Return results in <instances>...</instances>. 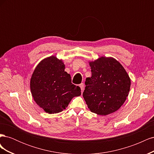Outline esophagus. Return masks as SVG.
<instances>
[{
    "instance_id": "esophagus-1",
    "label": "esophagus",
    "mask_w": 154,
    "mask_h": 154,
    "mask_svg": "<svg viewBox=\"0 0 154 154\" xmlns=\"http://www.w3.org/2000/svg\"><path fill=\"white\" fill-rule=\"evenodd\" d=\"M80 88H81L82 91H83V90H84V84H83V83H81V84H80Z\"/></svg>"
}]
</instances>
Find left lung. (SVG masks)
<instances>
[{
	"label": "left lung",
	"mask_w": 154,
	"mask_h": 154,
	"mask_svg": "<svg viewBox=\"0 0 154 154\" xmlns=\"http://www.w3.org/2000/svg\"><path fill=\"white\" fill-rule=\"evenodd\" d=\"M89 65L92 76L86 78L83 93L88 108L101 116L114 112L127 100L131 84L129 76L112 57H100Z\"/></svg>",
	"instance_id": "obj_1"
}]
</instances>
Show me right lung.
Listing matches in <instances>:
<instances>
[{"label":"right lung","instance_id":"obj_1","mask_svg":"<svg viewBox=\"0 0 154 154\" xmlns=\"http://www.w3.org/2000/svg\"><path fill=\"white\" fill-rule=\"evenodd\" d=\"M30 88L36 104L48 114L60 112L73 97L81 95L80 87L71 83L62 60L54 56L38 64L32 74Z\"/></svg>","mask_w":154,"mask_h":154}]
</instances>
